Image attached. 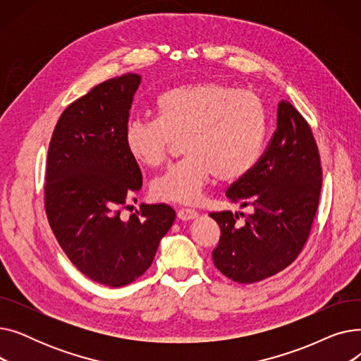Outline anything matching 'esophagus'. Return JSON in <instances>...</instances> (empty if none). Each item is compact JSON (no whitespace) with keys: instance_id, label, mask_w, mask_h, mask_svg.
<instances>
[{"instance_id":"esophagus-1","label":"esophagus","mask_w":361,"mask_h":361,"mask_svg":"<svg viewBox=\"0 0 361 361\" xmlns=\"http://www.w3.org/2000/svg\"><path fill=\"white\" fill-rule=\"evenodd\" d=\"M177 216L181 219V221H188V219H193L197 216V212L195 209H190V207H180L178 212H177Z\"/></svg>"}]
</instances>
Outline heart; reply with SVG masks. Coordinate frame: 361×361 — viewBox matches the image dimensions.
<instances>
[{
    "mask_svg": "<svg viewBox=\"0 0 361 361\" xmlns=\"http://www.w3.org/2000/svg\"><path fill=\"white\" fill-rule=\"evenodd\" d=\"M157 118H131L124 128L130 157L145 168L164 164L177 139L185 154L150 185L164 202L190 203L214 176L234 183L249 176L262 158L269 116L252 90L219 82L184 83L155 99Z\"/></svg>",
    "mask_w": 361,
    "mask_h": 361,
    "instance_id": "obj_1",
    "label": "heart"
}]
</instances>
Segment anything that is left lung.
Segmentation results:
<instances>
[{"label": "left lung", "instance_id": "obj_1", "mask_svg": "<svg viewBox=\"0 0 361 361\" xmlns=\"http://www.w3.org/2000/svg\"><path fill=\"white\" fill-rule=\"evenodd\" d=\"M320 190L322 164L310 124L281 101L276 130L260 161L226 190L230 202L255 212L241 226L237 214H209L221 228L212 252L218 271L234 282L253 283L290 267L310 235Z\"/></svg>", "mask_w": 361, "mask_h": 361}]
</instances>
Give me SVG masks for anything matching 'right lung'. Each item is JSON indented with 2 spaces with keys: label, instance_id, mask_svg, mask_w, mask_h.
Segmentation results:
<instances>
[{
  "label": "right lung",
  "instance_id": "right-lung-1",
  "mask_svg": "<svg viewBox=\"0 0 361 361\" xmlns=\"http://www.w3.org/2000/svg\"><path fill=\"white\" fill-rule=\"evenodd\" d=\"M139 83L140 75L124 74L71 102L54 128L45 169V212L55 238L83 275L116 288L149 269L176 219L165 203L120 216L142 187L124 143Z\"/></svg>",
  "mask_w": 361,
  "mask_h": 361
}]
</instances>
